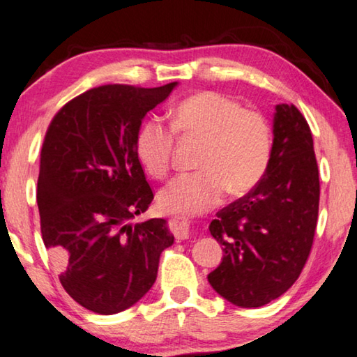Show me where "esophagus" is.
I'll return each mask as SVG.
<instances>
[{
    "mask_svg": "<svg viewBox=\"0 0 357 357\" xmlns=\"http://www.w3.org/2000/svg\"><path fill=\"white\" fill-rule=\"evenodd\" d=\"M168 227H170L172 233L174 234V238H176L178 241H184L189 238L190 229L183 217H172V219L168 220Z\"/></svg>",
    "mask_w": 357,
    "mask_h": 357,
    "instance_id": "esophagus-1",
    "label": "esophagus"
}]
</instances>
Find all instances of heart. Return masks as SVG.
I'll list each match as a JSON object with an SVG mask.
<instances>
[{
  "instance_id": "obj_1",
  "label": "heart",
  "mask_w": 357,
  "mask_h": 357,
  "mask_svg": "<svg viewBox=\"0 0 357 357\" xmlns=\"http://www.w3.org/2000/svg\"><path fill=\"white\" fill-rule=\"evenodd\" d=\"M174 132L200 142L197 173L181 174L159 192L162 211L179 217L208 213L225 192L244 195L268 168L273 132L261 113L244 110L227 96L204 91L184 99L172 114V128L159 118L143 121L135 135V153L151 176L164 178L170 170Z\"/></svg>"
}]
</instances>
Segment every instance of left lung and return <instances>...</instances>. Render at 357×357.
I'll use <instances>...</instances> for the list:
<instances>
[{"mask_svg":"<svg viewBox=\"0 0 357 357\" xmlns=\"http://www.w3.org/2000/svg\"><path fill=\"white\" fill-rule=\"evenodd\" d=\"M273 134L263 178L209 225L223 258L208 280L244 309L268 304L298 280L317 228L319 178L309 124L294 105L279 104Z\"/></svg>","mask_w":357,"mask_h":357,"instance_id":"left-lung-1","label":"left lung"}]
</instances>
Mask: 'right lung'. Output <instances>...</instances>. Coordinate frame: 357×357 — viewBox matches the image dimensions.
I'll return each mask as SVG.
<instances>
[{"label":"right lung","mask_w":357,"mask_h":357,"mask_svg":"<svg viewBox=\"0 0 357 357\" xmlns=\"http://www.w3.org/2000/svg\"><path fill=\"white\" fill-rule=\"evenodd\" d=\"M176 84L89 89L48 126L38 179L42 239L66 291L94 313L113 315L140 301L174 241L164 219L132 220L154 198L135 153L137 130Z\"/></svg>","instance_id":"add662e5"}]
</instances>
